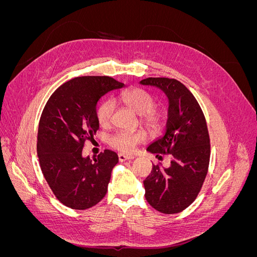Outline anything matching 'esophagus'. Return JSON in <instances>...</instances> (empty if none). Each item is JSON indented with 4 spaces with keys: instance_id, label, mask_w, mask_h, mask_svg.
<instances>
[{
    "instance_id": "1",
    "label": "esophagus",
    "mask_w": 257,
    "mask_h": 257,
    "mask_svg": "<svg viewBox=\"0 0 257 257\" xmlns=\"http://www.w3.org/2000/svg\"><path fill=\"white\" fill-rule=\"evenodd\" d=\"M119 161L120 162H124V161H131V160H133L134 159V157L133 155H125V154H122V153H120L119 155Z\"/></svg>"
}]
</instances>
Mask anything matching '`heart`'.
<instances>
[{
	"label": "heart",
	"instance_id": "heart-1",
	"mask_svg": "<svg viewBox=\"0 0 257 257\" xmlns=\"http://www.w3.org/2000/svg\"><path fill=\"white\" fill-rule=\"evenodd\" d=\"M119 99L137 114L142 115L144 125L151 132H159L164 127L166 123V113L155 109L157 100L154 96L143 89L132 88L122 91ZM114 112V103L111 99H105L99 104L96 109V119L100 126L107 127L111 123ZM145 135L142 132H118L110 138V145L114 149L121 152L130 153L134 151L136 145L142 143Z\"/></svg>",
	"mask_w": 257,
	"mask_h": 257
}]
</instances>
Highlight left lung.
<instances>
[{
    "instance_id": "obj_1",
    "label": "left lung",
    "mask_w": 257,
    "mask_h": 257,
    "mask_svg": "<svg viewBox=\"0 0 257 257\" xmlns=\"http://www.w3.org/2000/svg\"><path fill=\"white\" fill-rule=\"evenodd\" d=\"M161 89L168 98L166 131L147 148L157 154H170L168 168L153 165L144 181L146 199L166 214L181 212L200 192L208 173L210 139L203 110L191 91L176 79L157 77L141 81Z\"/></svg>"
}]
</instances>
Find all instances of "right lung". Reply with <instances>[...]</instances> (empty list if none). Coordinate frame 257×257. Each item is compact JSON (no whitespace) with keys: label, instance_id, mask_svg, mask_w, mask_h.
Here are the masks:
<instances>
[{"label":"right lung","instance_id":"1","mask_svg":"<svg viewBox=\"0 0 257 257\" xmlns=\"http://www.w3.org/2000/svg\"><path fill=\"white\" fill-rule=\"evenodd\" d=\"M123 87L108 76L76 77L60 85L45 105L38 124V160L51 191L68 208L89 209L106 195L118 154L105 150L91 160L82 157V148L99 127V98Z\"/></svg>","mask_w":257,"mask_h":257}]
</instances>
